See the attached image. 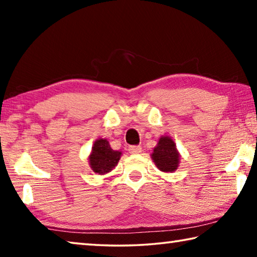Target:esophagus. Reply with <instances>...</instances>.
<instances>
[{
    "label": "esophagus",
    "instance_id": "esophagus-1",
    "mask_svg": "<svg viewBox=\"0 0 257 257\" xmlns=\"http://www.w3.org/2000/svg\"><path fill=\"white\" fill-rule=\"evenodd\" d=\"M128 151L130 154H139L142 152V147L141 146H130Z\"/></svg>",
    "mask_w": 257,
    "mask_h": 257
}]
</instances>
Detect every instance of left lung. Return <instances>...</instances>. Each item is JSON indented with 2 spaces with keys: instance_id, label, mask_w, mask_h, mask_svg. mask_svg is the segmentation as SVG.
<instances>
[{
  "instance_id": "1",
  "label": "left lung",
  "mask_w": 257,
  "mask_h": 257,
  "mask_svg": "<svg viewBox=\"0 0 257 257\" xmlns=\"http://www.w3.org/2000/svg\"><path fill=\"white\" fill-rule=\"evenodd\" d=\"M179 152L171 137L162 136L159 139L156 147L152 153V160L158 167L159 170L163 172H173L179 165Z\"/></svg>"
}]
</instances>
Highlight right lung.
I'll return each mask as SVG.
<instances>
[{"mask_svg":"<svg viewBox=\"0 0 257 257\" xmlns=\"http://www.w3.org/2000/svg\"><path fill=\"white\" fill-rule=\"evenodd\" d=\"M121 154V152L111 149L106 139L99 138L92 147V153L88 158L89 165L95 173L105 175L118 164Z\"/></svg>","mask_w":257,"mask_h":257,"instance_id":"obj_1","label":"right lung"}]
</instances>
